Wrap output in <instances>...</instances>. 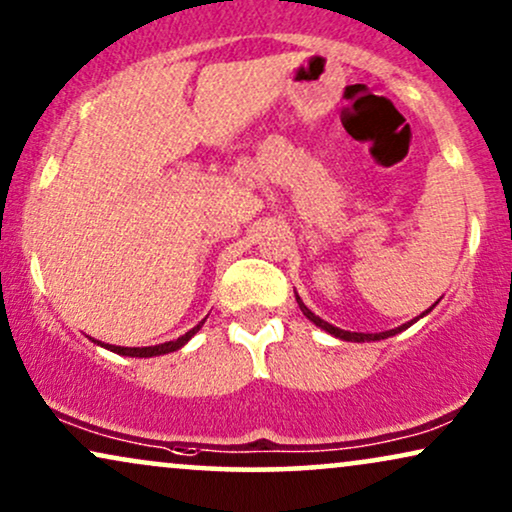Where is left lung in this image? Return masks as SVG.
I'll list each match as a JSON object with an SVG mask.
<instances>
[{"instance_id": "left-lung-1", "label": "left lung", "mask_w": 512, "mask_h": 512, "mask_svg": "<svg viewBox=\"0 0 512 512\" xmlns=\"http://www.w3.org/2000/svg\"><path fill=\"white\" fill-rule=\"evenodd\" d=\"M295 300H297V304H300L302 314L307 316L309 321H314L316 326L323 328V331H326V333H331V335H335V338L347 340V342H371V340H385V338H390V335H397V333H401V331H406V328H409L411 323H416V321L420 319V316H425L428 312H432V307H435V304H432V307H430V309H425V312L420 314L418 319H413V321H409V323H404V326H399V328H392V331H385V333H352V331H342V328H335V326H331V323H328V321L319 319V316H316V314L312 312V309H309L307 304H304L297 295H295Z\"/></svg>"}]
</instances>
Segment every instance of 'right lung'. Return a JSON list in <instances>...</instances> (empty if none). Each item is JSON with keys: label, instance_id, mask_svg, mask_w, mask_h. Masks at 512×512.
I'll use <instances>...</instances> for the list:
<instances>
[{"label": "right lung", "instance_id": "add662e5", "mask_svg": "<svg viewBox=\"0 0 512 512\" xmlns=\"http://www.w3.org/2000/svg\"><path fill=\"white\" fill-rule=\"evenodd\" d=\"M203 323H205V319L200 321L198 326H193L189 333L181 335V338L170 340V342H163V345H153V347H118V345H103V342H99V340H94V342H96V345L111 349V352H115V354H122V357H139V359H144V357H160V354L177 352V349L184 347L186 342H189L193 335L200 331V326H203Z\"/></svg>", "mask_w": 512, "mask_h": 512}]
</instances>
